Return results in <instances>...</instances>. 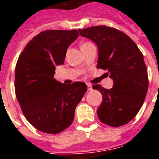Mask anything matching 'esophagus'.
Listing matches in <instances>:
<instances>
[{
  "mask_svg": "<svg viewBox=\"0 0 159 159\" xmlns=\"http://www.w3.org/2000/svg\"><path fill=\"white\" fill-rule=\"evenodd\" d=\"M87 90H88V91H92V85L89 84V83H87Z\"/></svg>",
  "mask_w": 159,
  "mask_h": 159,
  "instance_id": "1",
  "label": "esophagus"
}]
</instances>
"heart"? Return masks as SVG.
<instances>
[{"label":"heart","mask_w":159,"mask_h":159,"mask_svg":"<svg viewBox=\"0 0 159 159\" xmlns=\"http://www.w3.org/2000/svg\"><path fill=\"white\" fill-rule=\"evenodd\" d=\"M90 43H89V42H86V43H83L82 44V47H85V46L88 45V44H90Z\"/></svg>","instance_id":"obj_1"}]
</instances>
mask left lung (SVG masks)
Returning a JSON list of instances; mask_svg holds the SVG:
<instances>
[{
    "mask_svg": "<svg viewBox=\"0 0 159 159\" xmlns=\"http://www.w3.org/2000/svg\"><path fill=\"white\" fill-rule=\"evenodd\" d=\"M82 37L98 48L97 68L108 70L113 80L111 89L94 85L102 95L97 116L102 123L119 127L133 120L144 102L148 78L143 53L123 32L106 25L79 30Z\"/></svg>",
    "mask_w": 159,
    "mask_h": 159,
    "instance_id": "left-lung-1",
    "label": "left lung"
}]
</instances>
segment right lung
<instances>
[{
    "label": "right lung",
    "instance_id": "1",
    "mask_svg": "<svg viewBox=\"0 0 159 159\" xmlns=\"http://www.w3.org/2000/svg\"><path fill=\"white\" fill-rule=\"evenodd\" d=\"M78 36L77 30L43 31L26 44L16 63V98L27 120L43 133L69 127L87 92L84 82L66 85L53 77L55 67L64 62L68 46Z\"/></svg>",
    "mask_w": 159,
    "mask_h": 159
}]
</instances>
